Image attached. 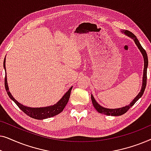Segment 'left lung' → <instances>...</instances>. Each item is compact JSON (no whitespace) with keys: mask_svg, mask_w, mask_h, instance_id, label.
<instances>
[{"mask_svg":"<svg viewBox=\"0 0 151 151\" xmlns=\"http://www.w3.org/2000/svg\"><path fill=\"white\" fill-rule=\"evenodd\" d=\"M121 32H122L126 36H129V38L133 39L135 42V45H137V47L139 49L140 52L142 53V55H143L144 58V72H143V78H142V88L141 90L139 93L137 94V96L135 97V98L133 99V101L131 102V103L129 105H127V106L121 107V108H117V109H107L105 108V107H103L98 104V102H96V100H95L94 97L91 94V100L92 103L95 109H96L97 111L100 113H102V114L106 115H111V116H119V115H122L127 112V111L129 110V109L131 108V106H133L134 104L137 102V101L139 100V99L141 98L143 95L144 90H145L146 86V80H147V68H148V56L147 53H146V51L143 49V47H142L141 44H140L139 40H137V37H136L135 35H134L133 33L127 30H123L121 31Z\"/></svg>","mask_w":151,"mask_h":151,"instance_id":"1","label":"left lung"}]
</instances>
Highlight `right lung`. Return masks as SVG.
Wrapping results in <instances>:
<instances>
[{
  "label": "right lung",
  "instance_id": "add662e5",
  "mask_svg": "<svg viewBox=\"0 0 151 151\" xmlns=\"http://www.w3.org/2000/svg\"><path fill=\"white\" fill-rule=\"evenodd\" d=\"M3 67H4V69H5V71H6L5 58L4 60V62H3ZM5 86L9 98L16 103V104L19 107L20 110L23 111L24 113H26L27 115H29V116L31 117H32V118L40 119V120L49 118V117H53L55 116V115L59 114L60 113H61L62 111H63V109H65V107L66 105H67V102H69L70 94H71V89L72 88H73V86H71V87L65 93V94L63 96V98H62L58 102L55 103V104L51 105V106H49L33 108V107L24 106V105L20 104V102H18V101L14 98L13 96H12L11 93H10V91H9V86H8L7 80V74H5Z\"/></svg>",
  "mask_w": 151,
  "mask_h": 151
}]
</instances>
